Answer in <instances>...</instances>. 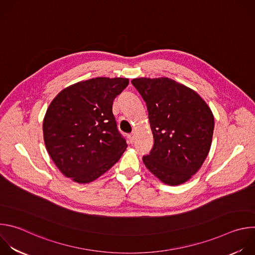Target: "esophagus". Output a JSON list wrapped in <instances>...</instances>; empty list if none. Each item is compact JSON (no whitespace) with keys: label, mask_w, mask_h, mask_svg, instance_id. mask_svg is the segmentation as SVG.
I'll return each mask as SVG.
<instances>
[{"label":"esophagus","mask_w":255,"mask_h":255,"mask_svg":"<svg viewBox=\"0 0 255 255\" xmlns=\"http://www.w3.org/2000/svg\"><path fill=\"white\" fill-rule=\"evenodd\" d=\"M135 135H136V133H135V132H132V133H130V134L128 135L129 141H130L131 143H133V142H134V139H135Z\"/></svg>","instance_id":"esophagus-1"}]
</instances>
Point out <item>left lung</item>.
Listing matches in <instances>:
<instances>
[{
	"label": "left lung",
	"instance_id": "left-lung-1",
	"mask_svg": "<svg viewBox=\"0 0 255 255\" xmlns=\"http://www.w3.org/2000/svg\"><path fill=\"white\" fill-rule=\"evenodd\" d=\"M132 85L146 103L154 139L150 154L143 156L145 166L165 185L185 184L211 148L210 107L194 90L168 78H138Z\"/></svg>",
	"mask_w": 255,
	"mask_h": 255
}]
</instances>
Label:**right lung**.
Segmentation results:
<instances>
[{
	"mask_svg": "<svg viewBox=\"0 0 255 255\" xmlns=\"http://www.w3.org/2000/svg\"><path fill=\"white\" fill-rule=\"evenodd\" d=\"M128 83L126 78H95L63 89L52 100L43 138L63 175L89 184L120 159L127 143L117 129L113 101Z\"/></svg>",
	"mask_w": 255,
	"mask_h": 255,
	"instance_id": "add662e5",
	"label": "right lung"
}]
</instances>
